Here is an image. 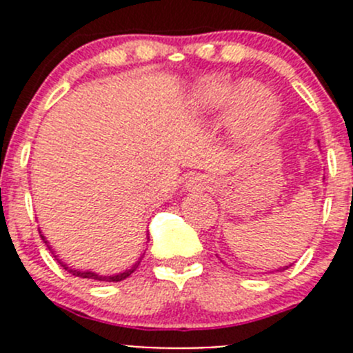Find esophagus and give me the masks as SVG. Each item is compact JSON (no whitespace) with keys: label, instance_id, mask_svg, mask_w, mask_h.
Returning a JSON list of instances; mask_svg holds the SVG:
<instances>
[{"label":"esophagus","instance_id":"obj_1","mask_svg":"<svg viewBox=\"0 0 353 353\" xmlns=\"http://www.w3.org/2000/svg\"><path fill=\"white\" fill-rule=\"evenodd\" d=\"M206 186V179H203V177H191L190 181L186 183V188L188 190H205Z\"/></svg>","mask_w":353,"mask_h":353}]
</instances>
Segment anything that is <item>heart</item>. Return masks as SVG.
I'll return each instance as SVG.
<instances>
[{
  "instance_id": "obj_1",
  "label": "heart",
  "mask_w": 353,
  "mask_h": 353,
  "mask_svg": "<svg viewBox=\"0 0 353 353\" xmlns=\"http://www.w3.org/2000/svg\"><path fill=\"white\" fill-rule=\"evenodd\" d=\"M193 108L201 114H216L229 108L230 123L241 138L261 137L279 116V104L268 88L258 81H244L236 87L220 74L199 81L193 92Z\"/></svg>"
}]
</instances>
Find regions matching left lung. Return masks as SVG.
<instances>
[{
  "label": "left lung",
  "mask_w": 353,
  "mask_h": 353,
  "mask_svg": "<svg viewBox=\"0 0 353 353\" xmlns=\"http://www.w3.org/2000/svg\"><path fill=\"white\" fill-rule=\"evenodd\" d=\"M288 268V266H283V268H280V272H282V270H287Z\"/></svg>",
  "instance_id": "obj_1"
}]
</instances>
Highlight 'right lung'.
<instances>
[{"mask_svg":"<svg viewBox=\"0 0 353 353\" xmlns=\"http://www.w3.org/2000/svg\"><path fill=\"white\" fill-rule=\"evenodd\" d=\"M41 237H42V241H44V243L48 244L49 251H51L52 254H54V251H52L51 245H49L48 241H46V237L42 236V234H41ZM54 258H58V256H54ZM58 261H59V259H58ZM140 261H141V259H140ZM140 261L134 263V265L131 266L130 270H126V272L117 273V275H110V276H102V275H99V273H94V272H80V270H73V268H70V266L65 265V263H61V261H59V265H61L63 268H65L68 273H71V275H74V276H80V279H92V280H99V282H121V280L128 279V276H130L131 273H133L134 270L138 268V265H140Z\"/></svg>","mask_w":353,"mask_h":353,"instance_id":"1","label":"right lung"}]
</instances>
